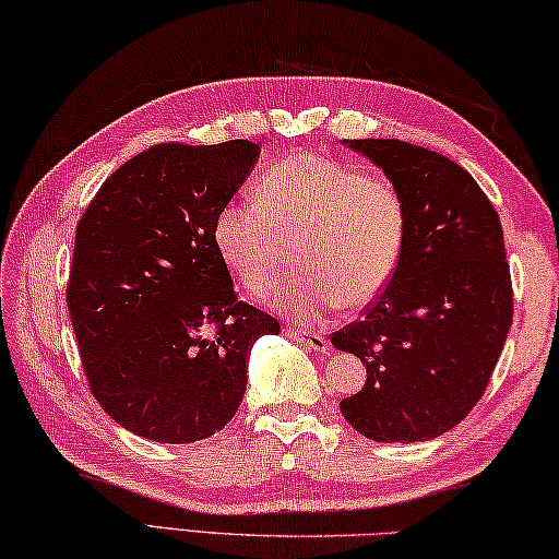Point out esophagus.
<instances>
[{
	"instance_id": "esophagus-1",
	"label": "esophagus",
	"mask_w": 559,
	"mask_h": 559,
	"mask_svg": "<svg viewBox=\"0 0 559 559\" xmlns=\"http://www.w3.org/2000/svg\"><path fill=\"white\" fill-rule=\"evenodd\" d=\"M286 333L294 338L298 345H304L306 350H316V353H323L328 348V341L323 335L311 333V331H296V328H286Z\"/></svg>"
}]
</instances>
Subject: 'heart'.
<instances>
[{
    "label": "heart",
    "mask_w": 559,
    "mask_h": 559,
    "mask_svg": "<svg viewBox=\"0 0 559 559\" xmlns=\"http://www.w3.org/2000/svg\"><path fill=\"white\" fill-rule=\"evenodd\" d=\"M214 246L251 296H269L296 261L304 271L276 298L300 321L341 304L362 311L401 269L407 238L403 193L388 179L313 152L273 164L255 201H228L214 218Z\"/></svg>",
    "instance_id": "obj_1"
}]
</instances>
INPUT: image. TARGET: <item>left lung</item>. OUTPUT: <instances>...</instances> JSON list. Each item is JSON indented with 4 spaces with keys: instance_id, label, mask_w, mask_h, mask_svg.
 Returning <instances> with one entry per match:
<instances>
[{
    "instance_id": "obj_1",
    "label": "left lung",
    "mask_w": 559,
    "mask_h": 559,
    "mask_svg": "<svg viewBox=\"0 0 559 559\" xmlns=\"http://www.w3.org/2000/svg\"><path fill=\"white\" fill-rule=\"evenodd\" d=\"M343 144L383 168L403 193L407 238L383 296L331 335L368 370L341 413L370 440H432L480 401L512 325L500 216L448 156L397 139Z\"/></svg>"
}]
</instances>
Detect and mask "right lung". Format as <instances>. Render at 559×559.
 Listing matches in <instances>:
<instances>
[{
  "mask_svg": "<svg viewBox=\"0 0 559 559\" xmlns=\"http://www.w3.org/2000/svg\"><path fill=\"white\" fill-rule=\"evenodd\" d=\"M246 139L158 144L117 168L76 226L67 306L88 388L154 442H193L234 418L248 353L276 318L241 304L214 218L259 162Z\"/></svg>",
  "mask_w": 559,
  "mask_h": 559,
  "instance_id": "obj_1",
  "label": "right lung"
}]
</instances>
